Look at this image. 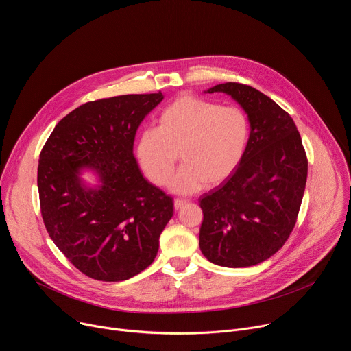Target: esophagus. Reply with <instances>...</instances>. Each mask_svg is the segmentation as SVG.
Masks as SVG:
<instances>
[{"label":"esophagus","instance_id":"1","mask_svg":"<svg viewBox=\"0 0 351 351\" xmlns=\"http://www.w3.org/2000/svg\"><path fill=\"white\" fill-rule=\"evenodd\" d=\"M189 202L187 199H175V203H173V207H175V210L178 211V210H180L182 207H184L186 204H187Z\"/></svg>","mask_w":351,"mask_h":351}]
</instances>
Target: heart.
<instances>
[{"instance_id": "obj_1", "label": "heart", "mask_w": 351, "mask_h": 351, "mask_svg": "<svg viewBox=\"0 0 351 351\" xmlns=\"http://www.w3.org/2000/svg\"><path fill=\"white\" fill-rule=\"evenodd\" d=\"M248 137L250 122L240 107L183 94L161 111L158 129L137 134L134 154L149 180L167 186L180 153L184 165L172 189L190 194L228 180L243 160Z\"/></svg>"}]
</instances>
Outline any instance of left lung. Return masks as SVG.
<instances>
[{
	"label": "left lung",
	"instance_id": "8db88e82",
	"mask_svg": "<svg viewBox=\"0 0 351 351\" xmlns=\"http://www.w3.org/2000/svg\"><path fill=\"white\" fill-rule=\"evenodd\" d=\"M208 93L236 99L252 130L234 173L199 197V248L221 267L257 265L278 252L295 225L307 182L306 149L291 117L257 88L228 82Z\"/></svg>",
	"mask_w": 351,
	"mask_h": 351
}]
</instances>
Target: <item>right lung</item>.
<instances>
[{
	"instance_id": "obj_1",
	"label": "right lung",
	"mask_w": 351,
	"mask_h": 351,
	"mask_svg": "<svg viewBox=\"0 0 351 351\" xmlns=\"http://www.w3.org/2000/svg\"><path fill=\"white\" fill-rule=\"evenodd\" d=\"M162 98L158 91L86 103L58 122L41 149L37 186L45 229L88 278L126 280L158 253L173 199L143 178L133 141ZM83 167L94 169L102 184L83 185Z\"/></svg>"
}]
</instances>
